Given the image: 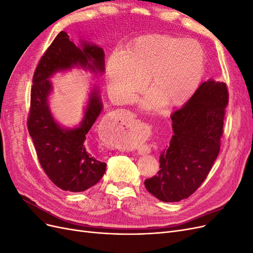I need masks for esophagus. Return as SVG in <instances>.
Instances as JSON below:
<instances>
[{
	"label": "esophagus",
	"instance_id": "34e87169",
	"mask_svg": "<svg viewBox=\"0 0 253 253\" xmlns=\"http://www.w3.org/2000/svg\"><path fill=\"white\" fill-rule=\"evenodd\" d=\"M128 122H129V126H131V125H133V124H134L135 120H134V119H129V120H128ZM129 143H131V140H129Z\"/></svg>",
	"mask_w": 253,
	"mask_h": 253
}]
</instances>
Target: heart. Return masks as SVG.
<instances>
[{
    "mask_svg": "<svg viewBox=\"0 0 253 253\" xmlns=\"http://www.w3.org/2000/svg\"><path fill=\"white\" fill-rule=\"evenodd\" d=\"M205 50L194 40L169 35H145L129 45L126 53L115 50L108 63V85L121 102L131 101L149 76L152 89L139 103L158 110L188 101L200 86L205 70Z\"/></svg>",
    "mask_w": 253,
    "mask_h": 253,
    "instance_id": "1",
    "label": "heart"
}]
</instances>
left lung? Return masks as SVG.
<instances>
[{
    "label": "left lung",
    "instance_id": "obj_1",
    "mask_svg": "<svg viewBox=\"0 0 253 253\" xmlns=\"http://www.w3.org/2000/svg\"><path fill=\"white\" fill-rule=\"evenodd\" d=\"M227 105L226 83L209 79L171 115L170 147L160 155L158 174L144 180L152 195L166 203L180 202L202 185L219 153Z\"/></svg>",
    "mask_w": 253,
    "mask_h": 253
}]
</instances>
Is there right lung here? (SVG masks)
<instances>
[{
  "label": "right lung",
  "instance_id": "right-lung-1",
  "mask_svg": "<svg viewBox=\"0 0 253 253\" xmlns=\"http://www.w3.org/2000/svg\"><path fill=\"white\" fill-rule=\"evenodd\" d=\"M75 67L102 75L104 51L87 41L75 44L70 36L61 32L36 68L27 126L40 165L49 179L64 191L82 192L96 185L106 169L105 163L91 156L85 142L86 134L103 109L100 90L97 85L91 87L83 118L74 127L59 124L48 101L53 89L50 78Z\"/></svg>",
  "mask_w": 253,
  "mask_h": 253
}]
</instances>
